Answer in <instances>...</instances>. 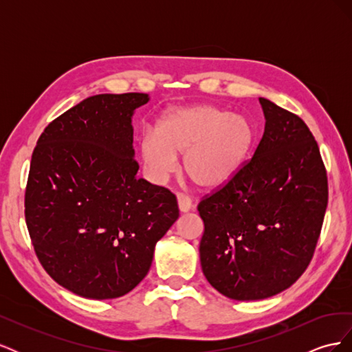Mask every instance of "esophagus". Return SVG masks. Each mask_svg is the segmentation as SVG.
I'll return each mask as SVG.
<instances>
[{"mask_svg":"<svg viewBox=\"0 0 352 352\" xmlns=\"http://www.w3.org/2000/svg\"><path fill=\"white\" fill-rule=\"evenodd\" d=\"M177 207L180 212H188L192 210V201H190V198H188L186 195L177 194Z\"/></svg>","mask_w":352,"mask_h":352,"instance_id":"obj_1","label":"esophagus"}]
</instances>
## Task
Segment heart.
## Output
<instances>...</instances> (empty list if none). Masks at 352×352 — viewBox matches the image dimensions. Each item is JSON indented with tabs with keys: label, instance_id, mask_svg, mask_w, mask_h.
<instances>
[{
	"label": "heart",
	"instance_id": "obj_1",
	"mask_svg": "<svg viewBox=\"0 0 352 352\" xmlns=\"http://www.w3.org/2000/svg\"><path fill=\"white\" fill-rule=\"evenodd\" d=\"M252 144L254 127L245 116L192 105L164 113L155 133L142 135L140 157L146 175L162 184L184 155V173L201 189H217L238 175Z\"/></svg>",
	"mask_w": 352,
	"mask_h": 352
}]
</instances>
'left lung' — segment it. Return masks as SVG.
I'll return each mask as SVG.
<instances>
[{
    "label": "left lung",
    "mask_w": 352,
    "mask_h": 352,
    "mask_svg": "<svg viewBox=\"0 0 352 352\" xmlns=\"http://www.w3.org/2000/svg\"><path fill=\"white\" fill-rule=\"evenodd\" d=\"M264 133L230 182L198 206L202 273L221 295L258 301L287 289L313 258L327 207L318 145L300 117L258 98Z\"/></svg>",
    "instance_id": "obj_1"
}]
</instances>
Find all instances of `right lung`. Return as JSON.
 I'll return each mask as SVG.
<instances>
[{
  "label": "right lung",
  "mask_w": 352,
  "mask_h": 352,
  "mask_svg": "<svg viewBox=\"0 0 352 352\" xmlns=\"http://www.w3.org/2000/svg\"><path fill=\"white\" fill-rule=\"evenodd\" d=\"M148 94H98L39 136L25 195L42 267L88 300L131 292L150 272L155 243L179 217L167 189L140 179L132 119Z\"/></svg>",
  "instance_id": "1"
}]
</instances>
